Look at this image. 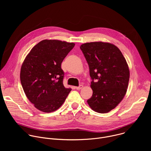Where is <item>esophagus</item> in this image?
<instances>
[{
  "label": "esophagus",
  "mask_w": 151,
  "mask_h": 151,
  "mask_svg": "<svg viewBox=\"0 0 151 151\" xmlns=\"http://www.w3.org/2000/svg\"><path fill=\"white\" fill-rule=\"evenodd\" d=\"M82 87H83V85H81L78 86V87H75V88H76V90H81V89L82 88Z\"/></svg>",
  "instance_id": "obj_1"
}]
</instances>
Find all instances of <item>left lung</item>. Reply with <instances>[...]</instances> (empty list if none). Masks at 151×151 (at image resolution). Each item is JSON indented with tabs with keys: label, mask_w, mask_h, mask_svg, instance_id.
I'll return each instance as SVG.
<instances>
[{
	"label": "left lung",
	"mask_w": 151,
	"mask_h": 151,
	"mask_svg": "<svg viewBox=\"0 0 151 151\" xmlns=\"http://www.w3.org/2000/svg\"><path fill=\"white\" fill-rule=\"evenodd\" d=\"M92 79L91 97L87 100L95 112H110L124 97L128 88L130 70L119 49L108 42H94L81 45Z\"/></svg>",
	"instance_id": "1"
}]
</instances>
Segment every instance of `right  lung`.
Masks as SVG:
<instances>
[{
	"label": "right lung",
	"mask_w": 151,
	"mask_h": 151,
	"mask_svg": "<svg viewBox=\"0 0 151 151\" xmlns=\"http://www.w3.org/2000/svg\"><path fill=\"white\" fill-rule=\"evenodd\" d=\"M75 45L45 39L33 47L25 58L20 71L21 85L27 99L41 112L57 110L72 90L63 85L61 64Z\"/></svg>",
	"instance_id": "add662e5"
}]
</instances>
